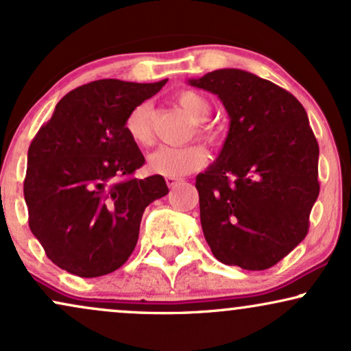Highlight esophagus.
<instances>
[{"mask_svg": "<svg viewBox=\"0 0 351 351\" xmlns=\"http://www.w3.org/2000/svg\"><path fill=\"white\" fill-rule=\"evenodd\" d=\"M166 182H167L169 189H174L180 182H182V179H179V177H166Z\"/></svg>", "mask_w": 351, "mask_h": 351, "instance_id": "34e87169", "label": "esophagus"}]
</instances>
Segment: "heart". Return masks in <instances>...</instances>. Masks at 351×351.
<instances>
[{
	"instance_id": "b5f03b06",
	"label": "heart",
	"mask_w": 351,
	"mask_h": 351,
	"mask_svg": "<svg viewBox=\"0 0 351 351\" xmlns=\"http://www.w3.org/2000/svg\"><path fill=\"white\" fill-rule=\"evenodd\" d=\"M176 99L177 104L198 123V135L211 145H216L219 141V132L213 125L205 123V120H208L211 115V104L208 99L197 90H182L177 94ZM125 130L138 146H149L153 143L149 102L138 104L135 109L130 112L125 120ZM206 162H208V154L200 146H184V148L161 146L149 154L148 169L153 174L164 177H182L205 167Z\"/></svg>"
}]
</instances>
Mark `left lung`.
Returning a JSON list of instances; mask_svg holds the SVG:
<instances>
[{"label":"left lung","mask_w":351,"mask_h":351,"mask_svg":"<svg viewBox=\"0 0 351 351\" xmlns=\"http://www.w3.org/2000/svg\"><path fill=\"white\" fill-rule=\"evenodd\" d=\"M189 83L231 119L218 161L197 176L203 234L221 263L267 270L308 234L321 189L308 114L287 89L234 68Z\"/></svg>","instance_id":"left-lung-1"}]
</instances>
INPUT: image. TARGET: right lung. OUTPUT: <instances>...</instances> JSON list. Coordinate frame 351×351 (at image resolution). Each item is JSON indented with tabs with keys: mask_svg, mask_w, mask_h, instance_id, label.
I'll list each match as a JSON object with an SVG mask.
<instances>
[{
	"mask_svg": "<svg viewBox=\"0 0 351 351\" xmlns=\"http://www.w3.org/2000/svg\"><path fill=\"white\" fill-rule=\"evenodd\" d=\"M166 83L80 86L56 104L30 143L29 228L63 270L94 278L122 267L136 245L143 211L167 195L162 176L135 177L145 156L125 130L130 112Z\"/></svg>",
	"mask_w": 351,
	"mask_h": 351,
	"instance_id": "right-lung-1",
	"label": "right lung"
}]
</instances>
